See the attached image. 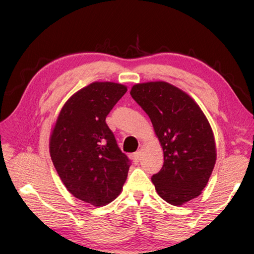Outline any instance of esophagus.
<instances>
[{
  "label": "esophagus",
  "mask_w": 254,
  "mask_h": 254,
  "mask_svg": "<svg viewBox=\"0 0 254 254\" xmlns=\"http://www.w3.org/2000/svg\"><path fill=\"white\" fill-rule=\"evenodd\" d=\"M140 156H141V152L140 151H136V152H134L132 154V159H133V161L134 162H137L140 160Z\"/></svg>",
  "instance_id": "1"
}]
</instances>
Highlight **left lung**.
I'll return each mask as SVG.
<instances>
[{"label": "left lung", "instance_id": "left-lung-1", "mask_svg": "<svg viewBox=\"0 0 254 254\" xmlns=\"http://www.w3.org/2000/svg\"><path fill=\"white\" fill-rule=\"evenodd\" d=\"M131 96L151 120L163 150V166L152 176L158 195L182 206L206 187L216 162L212 127L199 105L167 81L132 86Z\"/></svg>", "mask_w": 254, "mask_h": 254}]
</instances>
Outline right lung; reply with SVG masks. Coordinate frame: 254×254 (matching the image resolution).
Segmentation results:
<instances>
[{"label": "right lung", "mask_w": 254, "mask_h": 254, "mask_svg": "<svg viewBox=\"0 0 254 254\" xmlns=\"http://www.w3.org/2000/svg\"><path fill=\"white\" fill-rule=\"evenodd\" d=\"M127 91L126 85L94 81L68 98L51 128L49 152L63 184L96 207L121 194L130 168L105 122Z\"/></svg>", "instance_id": "obj_1"}]
</instances>
